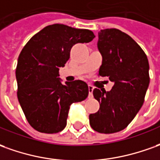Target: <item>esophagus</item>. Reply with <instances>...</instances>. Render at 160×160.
I'll list each match as a JSON object with an SVG mask.
<instances>
[{"label":"esophagus","mask_w":160,"mask_h":160,"mask_svg":"<svg viewBox=\"0 0 160 160\" xmlns=\"http://www.w3.org/2000/svg\"><path fill=\"white\" fill-rule=\"evenodd\" d=\"M88 88H89V98H93L92 92H93V90H94V87L92 86L91 84H89V85H88Z\"/></svg>","instance_id":"1"}]
</instances>
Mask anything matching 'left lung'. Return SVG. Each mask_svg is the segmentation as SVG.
I'll use <instances>...</instances> for the list:
<instances>
[{
  "mask_svg": "<svg viewBox=\"0 0 160 160\" xmlns=\"http://www.w3.org/2000/svg\"><path fill=\"white\" fill-rule=\"evenodd\" d=\"M98 47L103 56L99 77L114 82L110 91L93 90L98 112L89 116L91 128L99 133L120 132L137 115L149 86L148 59L135 41L117 28L98 32Z\"/></svg>",
  "mask_w": 160,
  "mask_h": 160,
  "instance_id": "obj_1",
  "label": "left lung"
}]
</instances>
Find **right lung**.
Listing matches in <instances>:
<instances>
[{
    "instance_id": "obj_1",
    "label": "right lung",
    "mask_w": 160,
    "mask_h": 160,
    "mask_svg": "<svg viewBox=\"0 0 160 160\" xmlns=\"http://www.w3.org/2000/svg\"><path fill=\"white\" fill-rule=\"evenodd\" d=\"M94 37L89 29L53 24L32 36L22 49L15 69L17 98L28 124L37 132L62 131L70 104L88 97L86 82L62 84L58 71L69 60L73 45L90 42Z\"/></svg>"
}]
</instances>
